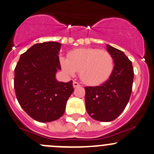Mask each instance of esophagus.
I'll return each mask as SVG.
<instances>
[{
    "mask_svg": "<svg viewBox=\"0 0 154 154\" xmlns=\"http://www.w3.org/2000/svg\"><path fill=\"white\" fill-rule=\"evenodd\" d=\"M73 86H74V88H77V87L80 86V84L79 83V82H77V81H74L73 82Z\"/></svg>",
    "mask_w": 154,
    "mask_h": 154,
    "instance_id": "1",
    "label": "esophagus"
}]
</instances>
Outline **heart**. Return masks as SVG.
Masks as SVG:
<instances>
[{
    "label": "heart",
    "instance_id": "1",
    "mask_svg": "<svg viewBox=\"0 0 154 154\" xmlns=\"http://www.w3.org/2000/svg\"><path fill=\"white\" fill-rule=\"evenodd\" d=\"M63 69L69 75L80 72L81 80L95 85L106 81L114 69V58L106 50L98 48H78L71 51L69 59L60 58Z\"/></svg>",
    "mask_w": 154,
    "mask_h": 154
}]
</instances>
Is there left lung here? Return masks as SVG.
Segmentation results:
<instances>
[{"label": "left lung", "mask_w": 154, "mask_h": 154, "mask_svg": "<svg viewBox=\"0 0 154 154\" xmlns=\"http://www.w3.org/2000/svg\"><path fill=\"white\" fill-rule=\"evenodd\" d=\"M114 58V67L102 85L85 87V108L91 118L101 122L113 121L120 115L131 94L134 69L123 51L107 45Z\"/></svg>", "instance_id": "8db88e82"}]
</instances>
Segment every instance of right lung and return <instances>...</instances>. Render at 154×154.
Here are the masks:
<instances>
[{
  "mask_svg": "<svg viewBox=\"0 0 154 154\" xmlns=\"http://www.w3.org/2000/svg\"><path fill=\"white\" fill-rule=\"evenodd\" d=\"M57 42L36 43L20 55L14 69V88L23 109L32 119L48 122L64 114L66 102L74 91L72 80L58 82L61 69Z\"/></svg>",
  "mask_w": 154,
  "mask_h": 154,
  "instance_id": "add662e5",
  "label": "right lung"
}]
</instances>
